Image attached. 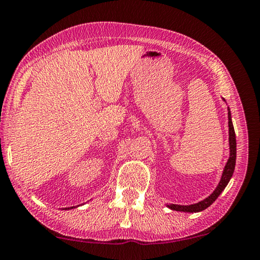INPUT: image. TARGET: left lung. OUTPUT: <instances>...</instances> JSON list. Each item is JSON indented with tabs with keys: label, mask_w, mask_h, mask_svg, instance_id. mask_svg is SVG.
Here are the masks:
<instances>
[{
	"label": "left lung",
	"mask_w": 260,
	"mask_h": 260,
	"mask_svg": "<svg viewBox=\"0 0 260 260\" xmlns=\"http://www.w3.org/2000/svg\"><path fill=\"white\" fill-rule=\"evenodd\" d=\"M224 102L226 100L222 98ZM227 111H229V144H230V157L227 160L226 166L222 170L221 178L218 183L217 187L215 190L206 198L202 201L198 203L188 204V206H180V204H167V207L171 209V210L175 211H181V212H200L206 210L208 207H210L211 204L216 201L217 198L221 194L222 190L225 189L227 184L230 183V180L233 176V172L235 169V162H236V138H235V131L233 126V122H232V115H231V109L227 107Z\"/></svg>",
	"instance_id": "left-lung-1"
}]
</instances>
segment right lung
Returning <instances> with one entry per match:
<instances>
[{
    "instance_id": "add662e5",
    "label": "right lung",
    "mask_w": 260,
    "mask_h": 260,
    "mask_svg": "<svg viewBox=\"0 0 260 260\" xmlns=\"http://www.w3.org/2000/svg\"><path fill=\"white\" fill-rule=\"evenodd\" d=\"M79 206H76V207H71V208H63V210H71V209H74V208H77Z\"/></svg>"
}]
</instances>
